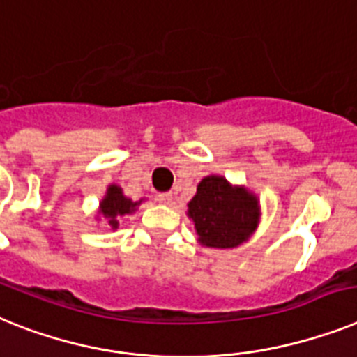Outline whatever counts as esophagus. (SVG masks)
Masks as SVG:
<instances>
[{
	"mask_svg": "<svg viewBox=\"0 0 357 357\" xmlns=\"http://www.w3.org/2000/svg\"><path fill=\"white\" fill-rule=\"evenodd\" d=\"M158 202L163 203V205H169L172 202V192H161L158 194Z\"/></svg>",
	"mask_w": 357,
	"mask_h": 357,
	"instance_id": "34e87169",
	"label": "esophagus"
}]
</instances>
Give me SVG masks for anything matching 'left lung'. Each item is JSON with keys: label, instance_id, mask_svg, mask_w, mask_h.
I'll list each match as a JSON object with an SVG mask.
<instances>
[{"label": "left lung", "instance_id": "8db88e82", "mask_svg": "<svg viewBox=\"0 0 357 357\" xmlns=\"http://www.w3.org/2000/svg\"><path fill=\"white\" fill-rule=\"evenodd\" d=\"M197 241L203 247L232 248L250 238L259 223V203L245 187H232L223 176H206L188 202Z\"/></svg>", "mask_w": 357, "mask_h": 357}]
</instances>
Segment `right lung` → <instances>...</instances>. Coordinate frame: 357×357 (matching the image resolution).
<instances>
[{"instance_id": "1", "label": "right lung", "mask_w": 357, "mask_h": 357, "mask_svg": "<svg viewBox=\"0 0 357 357\" xmlns=\"http://www.w3.org/2000/svg\"><path fill=\"white\" fill-rule=\"evenodd\" d=\"M139 203H142V199L139 202H132L130 197L123 196L121 187H118V185H109L107 194H105V197L100 203V214L103 215L112 229H118V218L132 214Z\"/></svg>"}]
</instances>
